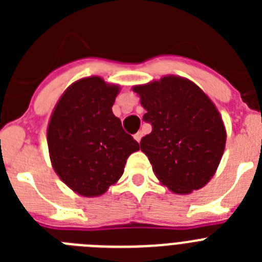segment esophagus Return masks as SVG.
I'll return each instance as SVG.
<instances>
[{
    "mask_svg": "<svg viewBox=\"0 0 262 262\" xmlns=\"http://www.w3.org/2000/svg\"><path fill=\"white\" fill-rule=\"evenodd\" d=\"M134 138H135L136 142L140 143V140H142V138H143V133H142V131H139V133H136L135 135H134Z\"/></svg>",
    "mask_w": 262,
    "mask_h": 262,
    "instance_id": "obj_1",
    "label": "esophagus"
}]
</instances>
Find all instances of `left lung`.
Here are the masks:
<instances>
[{
	"label": "left lung",
	"mask_w": 262,
	"mask_h": 262,
	"mask_svg": "<svg viewBox=\"0 0 262 262\" xmlns=\"http://www.w3.org/2000/svg\"><path fill=\"white\" fill-rule=\"evenodd\" d=\"M152 133L140 142L155 174L173 193L205 186L223 156L226 129L219 111L194 82L168 76L134 86Z\"/></svg>",
	"instance_id": "8db88e82"
}]
</instances>
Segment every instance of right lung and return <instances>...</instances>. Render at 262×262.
<instances>
[{
  "label": "right lung",
  "instance_id": "add662e5",
  "mask_svg": "<svg viewBox=\"0 0 262 262\" xmlns=\"http://www.w3.org/2000/svg\"><path fill=\"white\" fill-rule=\"evenodd\" d=\"M118 92L119 86L101 77L82 78L66 90L51 117L47 142L53 169L80 195L105 193L140 148L113 114Z\"/></svg>",
  "mask_w": 262,
  "mask_h": 262
}]
</instances>
